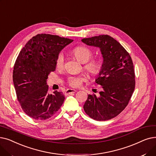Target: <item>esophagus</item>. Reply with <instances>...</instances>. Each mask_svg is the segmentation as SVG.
<instances>
[{
  "label": "esophagus",
  "instance_id": "1",
  "mask_svg": "<svg viewBox=\"0 0 156 156\" xmlns=\"http://www.w3.org/2000/svg\"><path fill=\"white\" fill-rule=\"evenodd\" d=\"M76 90H72V89H68V90H66V91H65V94L67 95V94H70L73 93H76Z\"/></svg>",
  "mask_w": 156,
  "mask_h": 156
}]
</instances>
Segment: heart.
I'll return each instance as SVG.
<instances>
[{
    "label": "heart",
    "mask_w": 156,
    "mask_h": 156,
    "mask_svg": "<svg viewBox=\"0 0 156 156\" xmlns=\"http://www.w3.org/2000/svg\"><path fill=\"white\" fill-rule=\"evenodd\" d=\"M73 55L81 63H84V69L91 76L98 73L101 67V63L96 58L91 59L93 56L92 51L85 46H78L72 50ZM65 64V57L63 53H59L56 59V66L58 69H62ZM86 80V77L84 75L70 76L67 81L69 84L73 87H79L83 82Z\"/></svg>",
    "instance_id": "b5f03b06"
}]
</instances>
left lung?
<instances>
[{"instance_id": "left-lung-1", "label": "left lung", "mask_w": 156, "mask_h": 156, "mask_svg": "<svg viewBox=\"0 0 156 156\" xmlns=\"http://www.w3.org/2000/svg\"><path fill=\"white\" fill-rule=\"evenodd\" d=\"M88 46L99 48L103 61L95 82L101 86L100 96L88 94L84 105L87 115L94 120L111 119L126 108L135 87L134 66L129 54L108 35L84 38Z\"/></svg>"}]
</instances>
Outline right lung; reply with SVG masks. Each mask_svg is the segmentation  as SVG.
<instances>
[{
  "label": "right lung",
  "mask_w": 156,
  "mask_h": 156,
  "mask_svg": "<svg viewBox=\"0 0 156 156\" xmlns=\"http://www.w3.org/2000/svg\"><path fill=\"white\" fill-rule=\"evenodd\" d=\"M73 40L51 34H37L22 48L14 63L13 83L24 112L35 120L54 115L65 100L62 92L49 93L46 80L56 69L60 52Z\"/></svg>",
  "instance_id": "add662e5"
}]
</instances>
